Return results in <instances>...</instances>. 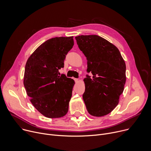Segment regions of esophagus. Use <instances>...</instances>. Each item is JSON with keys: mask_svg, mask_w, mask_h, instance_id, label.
<instances>
[{"mask_svg": "<svg viewBox=\"0 0 151 151\" xmlns=\"http://www.w3.org/2000/svg\"><path fill=\"white\" fill-rule=\"evenodd\" d=\"M74 80H75V82H78L79 81V79H78V78H74Z\"/></svg>", "mask_w": 151, "mask_h": 151, "instance_id": "obj_1", "label": "esophagus"}]
</instances>
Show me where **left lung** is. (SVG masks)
<instances>
[{"label": "left lung", "mask_w": 151, "mask_h": 151, "mask_svg": "<svg viewBox=\"0 0 151 151\" xmlns=\"http://www.w3.org/2000/svg\"><path fill=\"white\" fill-rule=\"evenodd\" d=\"M79 48L87 60L88 73L83 79L82 97L88 113L103 116L118 105L126 81L125 63L119 50L97 35L75 37Z\"/></svg>", "instance_id": "left-lung-1"}]
</instances>
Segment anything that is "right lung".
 Instances as JSON below:
<instances>
[{"instance_id":"1","label":"right lung","mask_w":151,"mask_h":151,"mask_svg":"<svg viewBox=\"0 0 151 151\" xmlns=\"http://www.w3.org/2000/svg\"><path fill=\"white\" fill-rule=\"evenodd\" d=\"M73 36L56 37L41 44L25 66L24 85L35 108L50 118L66 115L75 81L60 73L64 61L74 45Z\"/></svg>"}]
</instances>
